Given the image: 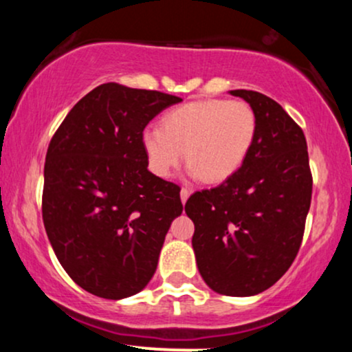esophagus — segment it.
<instances>
[{
    "instance_id": "1",
    "label": "esophagus",
    "mask_w": 352,
    "mask_h": 352,
    "mask_svg": "<svg viewBox=\"0 0 352 352\" xmlns=\"http://www.w3.org/2000/svg\"><path fill=\"white\" fill-rule=\"evenodd\" d=\"M190 193H192V192H190V190H188L187 187H184V188L180 190V199H182V204H185V201L188 200Z\"/></svg>"
}]
</instances>
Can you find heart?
I'll return each instance as SVG.
<instances>
[{"label": "heart", "instance_id": "obj_1", "mask_svg": "<svg viewBox=\"0 0 352 352\" xmlns=\"http://www.w3.org/2000/svg\"><path fill=\"white\" fill-rule=\"evenodd\" d=\"M258 117L245 100L204 99L179 106L162 117V127L142 132L148 168L160 179L184 159L190 173L220 184L240 170L256 139Z\"/></svg>", "mask_w": 352, "mask_h": 352}]
</instances>
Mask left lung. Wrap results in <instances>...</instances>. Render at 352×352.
Returning <instances> with one entry per match:
<instances>
[{
  "label": "left lung",
  "mask_w": 352,
  "mask_h": 352,
  "mask_svg": "<svg viewBox=\"0 0 352 352\" xmlns=\"http://www.w3.org/2000/svg\"><path fill=\"white\" fill-rule=\"evenodd\" d=\"M258 117L256 139L235 175L190 195L185 212L205 283L227 296H253L288 272L305 235L313 193L302 129L276 100L236 89Z\"/></svg>",
  "instance_id": "obj_1"
}]
</instances>
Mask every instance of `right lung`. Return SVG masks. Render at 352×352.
Here are the masks:
<instances>
[{"label":"right lung","instance_id":"1","mask_svg":"<svg viewBox=\"0 0 352 352\" xmlns=\"http://www.w3.org/2000/svg\"><path fill=\"white\" fill-rule=\"evenodd\" d=\"M177 96L107 82L71 109L44 164L43 221L66 273L99 298L122 300L147 286L180 187L147 170L142 132Z\"/></svg>","mask_w":352,"mask_h":352}]
</instances>
